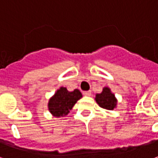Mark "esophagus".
Wrapping results in <instances>:
<instances>
[{
    "label": "esophagus",
    "mask_w": 158,
    "mask_h": 158,
    "mask_svg": "<svg viewBox=\"0 0 158 158\" xmlns=\"http://www.w3.org/2000/svg\"><path fill=\"white\" fill-rule=\"evenodd\" d=\"M83 95L85 96H91V91L90 90H87V91H84L83 92Z\"/></svg>",
    "instance_id": "34e87169"
}]
</instances>
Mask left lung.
<instances>
[{
	"instance_id": "8db88e82",
	"label": "left lung",
	"mask_w": 158,
	"mask_h": 158,
	"mask_svg": "<svg viewBox=\"0 0 158 158\" xmlns=\"http://www.w3.org/2000/svg\"><path fill=\"white\" fill-rule=\"evenodd\" d=\"M96 102L101 107L106 110H113L116 106L117 100L113 94L111 93L109 88H104L102 92L96 96Z\"/></svg>"
}]
</instances>
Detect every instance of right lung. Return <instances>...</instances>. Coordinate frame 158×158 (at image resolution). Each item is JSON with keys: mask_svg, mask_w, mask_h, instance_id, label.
I'll use <instances>...</instances> for the list:
<instances>
[{"mask_svg": "<svg viewBox=\"0 0 158 158\" xmlns=\"http://www.w3.org/2000/svg\"><path fill=\"white\" fill-rule=\"evenodd\" d=\"M81 97L82 94L79 89L70 92L67 88L61 87L49 101V110L55 117H65Z\"/></svg>", "mask_w": 158, "mask_h": 158, "instance_id": "right-lung-1", "label": "right lung"}]
</instances>
